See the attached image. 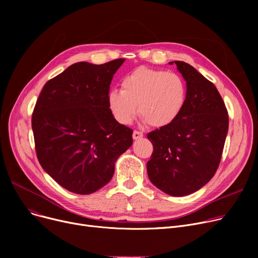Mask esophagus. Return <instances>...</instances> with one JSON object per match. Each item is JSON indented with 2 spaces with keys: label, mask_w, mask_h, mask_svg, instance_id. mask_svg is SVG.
<instances>
[{
  "label": "esophagus",
  "mask_w": 258,
  "mask_h": 258,
  "mask_svg": "<svg viewBox=\"0 0 258 258\" xmlns=\"http://www.w3.org/2000/svg\"><path fill=\"white\" fill-rule=\"evenodd\" d=\"M143 137V134L141 132H138V131H135L133 133V139L134 140H138V139H141Z\"/></svg>",
  "instance_id": "obj_1"
}]
</instances>
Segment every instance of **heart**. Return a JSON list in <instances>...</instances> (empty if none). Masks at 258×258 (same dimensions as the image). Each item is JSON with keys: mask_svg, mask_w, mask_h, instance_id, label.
<instances>
[{"mask_svg": "<svg viewBox=\"0 0 258 258\" xmlns=\"http://www.w3.org/2000/svg\"><path fill=\"white\" fill-rule=\"evenodd\" d=\"M185 96V84L178 74L138 67L122 79L121 91L107 94V104L120 124L131 123L138 105L143 123L163 127L178 117Z\"/></svg>", "mask_w": 258, "mask_h": 258, "instance_id": "heart-1", "label": "heart"}]
</instances>
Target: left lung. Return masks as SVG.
<instances>
[{"label": "left lung", "instance_id": "obj_1", "mask_svg": "<svg viewBox=\"0 0 258 258\" xmlns=\"http://www.w3.org/2000/svg\"><path fill=\"white\" fill-rule=\"evenodd\" d=\"M174 63L186 81L185 101L170 124L147 135L154 153L146 168L148 178L160 190L184 197L205 186L218 169L229 118L211 81L190 64L179 60Z\"/></svg>", "mask_w": 258, "mask_h": 258}]
</instances>
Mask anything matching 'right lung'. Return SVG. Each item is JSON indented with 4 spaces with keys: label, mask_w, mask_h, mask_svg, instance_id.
I'll return each mask as SVG.
<instances>
[{
    "label": "right lung",
    "mask_w": 258,
    "mask_h": 258,
    "mask_svg": "<svg viewBox=\"0 0 258 258\" xmlns=\"http://www.w3.org/2000/svg\"><path fill=\"white\" fill-rule=\"evenodd\" d=\"M124 58L76 62L44 86L32 115L39 164L67 190L90 195L113 178L117 159L133 144L107 104L113 75Z\"/></svg>",
    "instance_id": "right-lung-1"
}]
</instances>
